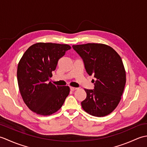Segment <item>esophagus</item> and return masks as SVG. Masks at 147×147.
<instances>
[{
	"mask_svg": "<svg viewBox=\"0 0 147 147\" xmlns=\"http://www.w3.org/2000/svg\"><path fill=\"white\" fill-rule=\"evenodd\" d=\"M77 88H74V87H70V90L71 91H74V90H76Z\"/></svg>",
	"mask_w": 147,
	"mask_h": 147,
	"instance_id": "1",
	"label": "esophagus"
}]
</instances>
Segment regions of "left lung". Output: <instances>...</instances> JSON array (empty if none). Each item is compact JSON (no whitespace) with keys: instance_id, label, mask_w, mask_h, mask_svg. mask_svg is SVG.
Returning <instances> with one entry per match:
<instances>
[{"instance_id":"8db88e82","label":"left lung","mask_w":147,"mask_h":147,"mask_svg":"<svg viewBox=\"0 0 147 147\" xmlns=\"http://www.w3.org/2000/svg\"><path fill=\"white\" fill-rule=\"evenodd\" d=\"M83 59L86 73L94 76V89H85L83 110L96 117L105 116L119 103L126 84V71L122 59L114 50L102 43L73 45Z\"/></svg>"}]
</instances>
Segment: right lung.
I'll return each mask as SVG.
<instances>
[{
    "instance_id": "obj_1",
    "label": "right lung",
    "mask_w": 147,
    "mask_h": 147,
    "mask_svg": "<svg viewBox=\"0 0 147 147\" xmlns=\"http://www.w3.org/2000/svg\"><path fill=\"white\" fill-rule=\"evenodd\" d=\"M70 49L67 44L36 43L26 50L19 62V89L23 101L35 113L42 115L55 113L69 93V86H56L49 80L59 59Z\"/></svg>"
}]
</instances>
